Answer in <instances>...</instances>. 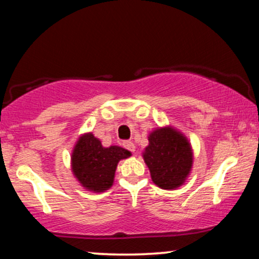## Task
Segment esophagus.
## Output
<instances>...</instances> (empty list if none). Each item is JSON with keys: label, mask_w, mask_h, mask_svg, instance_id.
<instances>
[{"label": "esophagus", "mask_w": 259, "mask_h": 259, "mask_svg": "<svg viewBox=\"0 0 259 259\" xmlns=\"http://www.w3.org/2000/svg\"><path fill=\"white\" fill-rule=\"evenodd\" d=\"M123 146H124V148H125V149L130 150V151H132V153H135V149H136L135 144H134L132 141H124Z\"/></svg>", "instance_id": "1"}]
</instances>
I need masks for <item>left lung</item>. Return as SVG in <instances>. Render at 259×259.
<instances>
[{
	"instance_id": "left-lung-1",
	"label": "left lung",
	"mask_w": 259,
	"mask_h": 259,
	"mask_svg": "<svg viewBox=\"0 0 259 259\" xmlns=\"http://www.w3.org/2000/svg\"><path fill=\"white\" fill-rule=\"evenodd\" d=\"M148 141L143 158L154 184L162 189L184 185L193 165L192 147L184 134L171 126L158 127L149 134Z\"/></svg>"
}]
</instances>
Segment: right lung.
I'll return each mask as SVG.
<instances>
[{"mask_svg":"<svg viewBox=\"0 0 259 259\" xmlns=\"http://www.w3.org/2000/svg\"><path fill=\"white\" fill-rule=\"evenodd\" d=\"M132 156L129 150L118 146L103 147L92 133L79 137L72 151V171L88 191L104 192L113 184L117 164Z\"/></svg>","mask_w":259,"mask_h":259,"instance_id":"obj_1","label":"right lung"}]
</instances>
